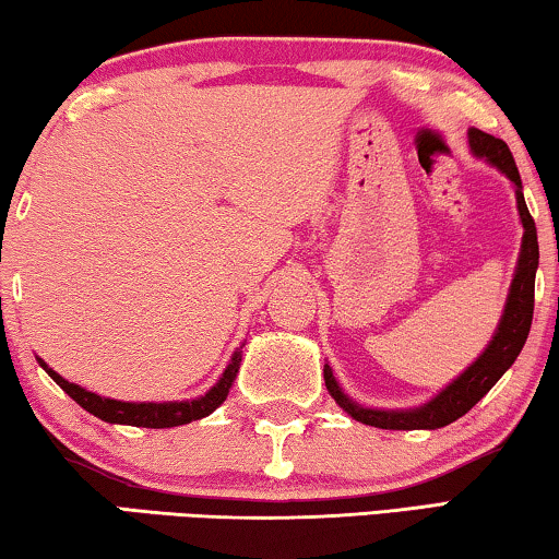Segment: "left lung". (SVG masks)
I'll use <instances>...</instances> for the list:
<instances>
[{
  "instance_id": "obj_1",
  "label": "left lung",
  "mask_w": 559,
  "mask_h": 559,
  "mask_svg": "<svg viewBox=\"0 0 559 559\" xmlns=\"http://www.w3.org/2000/svg\"><path fill=\"white\" fill-rule=\"evenodd\" d=\"M468 148L472 156L481 158L484 164L495 166L499 174H504L509 183H512L516 197V212H520L522 222V247L520 257H516L514 277L509 285L504 310L497 322L495 335H491L489 345L484 353L468 366L464 373H459L447 388H441L431 401L420 403L414 408H373L362 406L355 399H350L337 383L333 368L325 362V385L335 403L345 411L347 416L360 420L366 426L388 428V431H433V428H443L454 424L456 418L468 414L491 388L497 380L512 368L516 355L522 353L524 343H527L530 328H532V312H535V274L539 266V245H537V226L530 216V209L524 204L522 193V179L516 171V164L512 158V151L507 143L495 135L479 131V128H468Z\"/></svg>"
}]
</instances>
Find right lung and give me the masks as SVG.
Returning a JSON list of instances; mask_svg holds the SVG:
<instances>
[{
	"label": "right lung",
	"mask_w": 559,
	"mask_h": 559,
	"mask_svg": "<svg viewBox=\"0 0 559 559\" xmlns=\"http://www.w3.org/2000/svg\"><path fill=\"white\" fill-rule=\"evenodd\" d=\"M241 347L245 345H239L237 350L231 353V360L229 366L224 368L222 378L216 380L204 395H199V399H189V401H164V403L105 399V395H98L87 391L83 385L64 380L58 370H52L43 358H37V362L43 366L45 373L70 395L72 401L80 403L87 414L105 420V424H123V426H141V428H174V426L191 424V420H199L209 414H214V411L222 406L226 395H229V388L234 385V380H237L239 366H241Z\"/></svg>",
	"instance_id": "add662e5"
}]
</instances>
